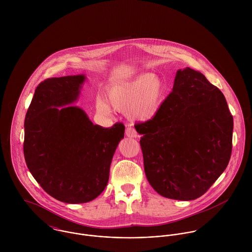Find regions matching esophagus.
I'll return each instance as SVG.
<instances>
[{
  "label": "esophagus",
  "mask_w": 252,
  "mask_h": 252,
  "mask_svg": "<svg viewBox=\"0 0 252 252\" xmlns=\"http://www.w3.org/2000/svg\"><path fill=\"white\" fill-rule=\"evenodd\" d=\"M125 133H126V136L129 137V138H137V137H138V133H137L136 130H135L134 128H132V127L126 128Z\"/></svg>",
  "instance_id": "34e87169"
}]
</instances>
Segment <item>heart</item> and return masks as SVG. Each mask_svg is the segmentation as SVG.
I'll list each match as a JSON object with an SVG mask.
<instances>
[{
	"instance_id": "obj_1",
	"label": "heart",
	"mask_w": 252,
	"mask_h": 252,
	"mask_svg": "<svg viewBox=\"0 0 252 252\" xmlns=\"http://www.w3.org/2000/svg\"><path fill=\"white\" fill-rule=\"evenodd\" d=\"M165 85L162 79L152 73H144L136 78L108 88L106 99L98 97L96 108L103 114H108L111 107L116 110L126 109L133 120L146 121L159 111L164 97Z\"/></svg>"
}]
</instances>
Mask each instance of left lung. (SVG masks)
I'll return each instance as SVG.
<instances>
[{
	"label": "left lung",
	"instance_id": "1",
	"mask_svg": "<svg viewBox=\"0 0 252 252\" xmlns=\"http://www.w3.org/2000/svg\"><path fill=\"white\" fill-rule=\"evenodd\" d=\"M233 126L222 92L203 73L179 70L157 114L135 125L149 184L169 199L201 197L229 163Z\"/></svg>",
	"mask_w": 252,
	"mask_h": 252
}]
</instances>
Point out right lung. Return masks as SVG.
Instances as JSON below:
<instances>
[{
  "instance_id": "obj_1",
  "label": "right lung",
  "mask_w": 252,
  "mask_h": 252,
  "mask_svg": "<svg viewBox=\"0 0 252 252\" xmlns=\"http://www.w3.org/2000/svg\"><path fill=\"white\" fill-rule=\"evenodd\" d=\"M83 74L51 77L36 86L24 122L27 167L42 189L68 204L87 203L106 188L125 126L94 125L80 108ZM63 108H61V107Z\"/></svg>"
}]
</instances>
